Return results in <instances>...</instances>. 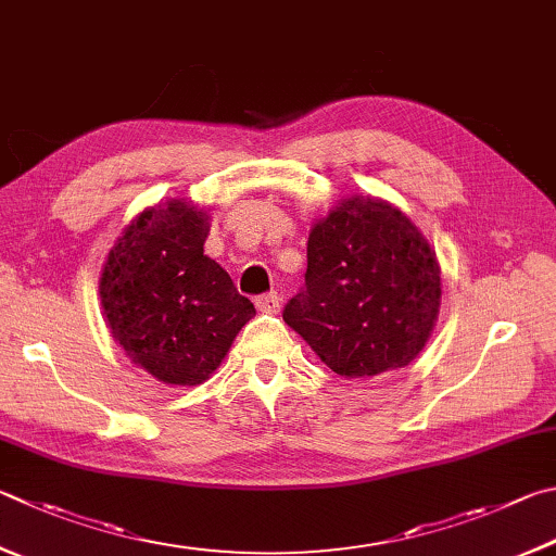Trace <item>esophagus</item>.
Masks as SVG:
<instances>
[{
  "mask_svg": "<svg viewBox=\"0 0 556 556\" xmlns=\"http://www.w3.org/2000/svg\"><path fill=\"white\" fill-rule=\"evenodd\" d=\"M255 306L262 311V313H277L279 306H281V299L277 291H269V294H262L255 299Z\"/></svg>",
  "mask_w": 556,
  "mask_h": 556,
  "instance_id": "34e87169",
  "label": "esophagus"
}]
</instances>
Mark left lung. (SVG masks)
<instances>
[{
    "label": "left lung",
    "instance_id": "obj_1",
    "mask_svg": "<svg viewBox=\"0 0 556 556\" xmlns=\"http://www.w3.org/2000/svg\"><path fill=\"white\" fill-rule=\"evenodd\" d=\"M440 262L399 206L352 194L308 233L306 287L285 323L345 379L408 367L435 330Z\"/></svg>",
    "mask_w": 556,
    "mask_h": 556
}]
</instances>
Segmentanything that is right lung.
I'll return each instance as SVG.
<instances>
[{"instance_id":"1","label":"right lung","mask_w":556,"mask_h":556,"mask_svg":"<svg viewBox=\"0 0 556 556\" xmlns=\"http://www.w3.org/2000/svg\"><path fill=\"white\" fill-rule=\"evenodd\" d=\"M211 208L167 199L121 230L99 277L106 328L136 367L173 387L204 383L255 316L204 255Z\"/></svg>"}]
</instances>
